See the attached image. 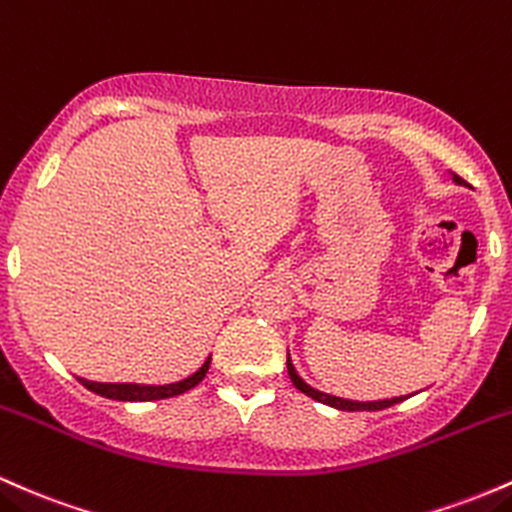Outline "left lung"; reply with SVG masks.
I'll return each instance as SVG.
<instances>
[{
  "instance_id": "8db88e82",
  "label": "left lung",
  "mask_w": 512,
  "mask_h": 512,
  "mask_svg": "<svg viewBox=\"0 0 512 512\" xmlns=\"http://www.w3.org/2000/svg\"><path fill=\"white\" fill-rule=\"evenodd\" d=\"M459 181V179H457ZM287 375H290L292 384H295L297 389H300L302 394L312 396V399L321 401V404L326 406H333V409H341V411H382V409H389V406L399 404V401H404L406 396H396V399H387V401H348V399H338V396H329V394H321L317 389H312L309 384H304L300 380V375L295 372V367H292L290 358H287Z\"/></svg>"
}]
</instances>
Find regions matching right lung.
Returning <instances> with one entry per match:
<instances>
[{
	"mask_svg": "<svg viewBox=\"0 0 512 512\" xmlns=\"http://www.w3.org/2000/svg\"><path fill=\"white\" fill-rule=\"evenodd\" d=\"M210 367V358L205 360V365L200 367L198 372L191 377H186L183 382L176 384H164V387H147V384H101V382H89L79 377V382L84 384L89 392L106 396V399H116V401H157V399H169V396H179L188 389H193L195 384L205 377Z\"/></svg>",
	"mask_w": 512,
	"mask_h": 512,
	"instance_id": "add662e5",
	"label": "right lung"
}]
</instances>
